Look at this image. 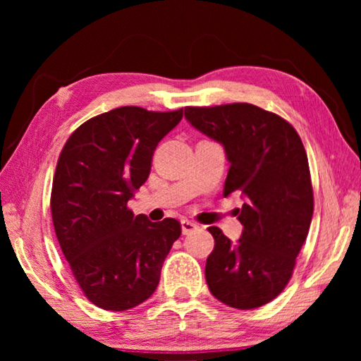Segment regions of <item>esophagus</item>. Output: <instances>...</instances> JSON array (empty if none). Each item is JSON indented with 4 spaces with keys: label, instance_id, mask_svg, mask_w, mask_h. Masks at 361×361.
Masks as SVG:
<instances>
[{
    "label": "esophagus",
    "instance_id": "34e87169",
    "mask_svg": "<svg viewBox=\"0 0 361 361\" xmlns=\"http://www.w3.org/2000/svg\"><path fill=\"white\" fill-rule=\"evenodd\" d=\"M199 228V224H195L194 221H189V219H183L181 221V231L183 234H191L192 231Z\"/></svg>",
    "mask_w": 361,
    "mask_h": 361
}]
</instances>
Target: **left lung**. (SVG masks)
I'll use <instances>...</instances> for the list:
<instances>
[{
	"label": "left lung",
	"instance_id": "left-lung-1",
	"mask_svg": "<svg viewBox=\"0 0 361 361\" xmlns=\"http://www.w3.org/2000/svg\"><path fill=\"white\" fill-rule=\"evenodd\" d=\"M185 118L223 145L231 164L223 194L243 199L237 209L243 226L239 240L232 243L216 226L209 228L215 248L207 258V285L229 307H261L290 282L312 221L304 145L285 119L250 103L188 106Z\"/></svg>",
	"mask_w": 361,
	"mask_h": 361
}]
</instances>
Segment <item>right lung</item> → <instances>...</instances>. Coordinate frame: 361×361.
<instances>
[{
  "instance_id": "right-lung-1",
  "label": "right lung",
  "mask_w": 361,
  "mask_h": 361,
  "mask_svg": "<svg viewBox=\"0 0 361 361\" xmlns=\"http://www.w3.org/2000/svg\"><path fill=\"white\" fill-rule=\"evenodd\" d=\"M181 118L183 109L121 106L85 121L60 152L54 229L78 285L102 309L121 312L146 301L181 234L176 219L151 223L127 207L148 180L157 143Z\"/></svg>"
}]
</instances>
